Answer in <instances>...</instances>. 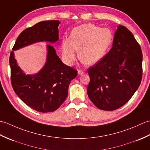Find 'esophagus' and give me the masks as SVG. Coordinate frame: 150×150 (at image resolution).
I'll return each mask as SVG.
<instances>
[{
	"mask_svg": "<svg viewBox=\"0 0 150 150\" xmlns=\"http://www.w3.org/2000/svg\"><path fill=\"white\" fill-rule=\"evenodd\" d=\"M84 73V71H82V69H78V74L79 75H82Z\"/></svg>",
	"mask_w": 150,
	"mask_h": 150,
	"instance_id": "1",
	"label": "esophagus"
}]
</instances>
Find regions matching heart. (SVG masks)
<instances>
[{
    "mask_svg": "<svg viewBox=\"0 0 150 150\" xmlns=\"http://www.w3.org/2000/svg\"><path fill=\"white\" fill-rule=\"evenodd\" d=\"M113 41V34L108 28H102L93 24H83L71 30L69 37L61 41L62 59L71 65L79 58L88 64H93L106 54Z\"/></svg>",
    "mask_w": 150,
    "mask_h": 150,
    "instance_id": "b5f03b06",
    "label": "heart"
}]
</instances>
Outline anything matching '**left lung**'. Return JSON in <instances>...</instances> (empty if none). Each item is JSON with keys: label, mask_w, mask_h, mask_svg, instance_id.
Instances as JSON below:
<instances>
[{"label": "left lung", "mask_w": 150, "mask_h": 150, "mask_svg": "<svg viewBox=\"0 0 150 150\" xmlns=\"http://www.w3.org/2000/svg\"><path fill=\"white\" fill-rule=\"evenodd\" d=\"M88 73L87 93L95 106L112 111L128 103L142 77L141 47L131 31L119 25L111 49Z\"/></svg>", "instance_id": "left-lung-1"}]
</instances>
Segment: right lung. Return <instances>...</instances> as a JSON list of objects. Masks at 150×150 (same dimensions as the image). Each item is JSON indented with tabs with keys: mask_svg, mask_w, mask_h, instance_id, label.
Returning <instances> with one entry per match:
<instances>
[{
	"mask_svg": "<svg viewBox=\"0 0 150 150\" xmlns=\"http://www.w3.org/2000/svg\"><path fill=\"white\" fill-rule=\"evenodd\" d=\"M59 21H42L26 28L17 37L13 50L35 42L59 40ZM47 55L43 68L35 75H26L18 66L14 53L9 57L12 87L18 97L32 109L42 113L52 112L68 97L69 85L77 75V70L64 64L55 50L47 45Z\"/></svg>",
	"mask_w": 150,
	"mask_h": 150,
	"instance_id": "add662e5",
	"label": "right lung"
}]
</instances>
